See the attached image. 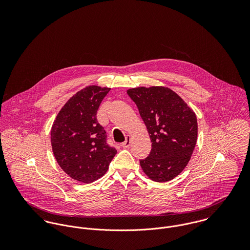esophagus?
Listing matches in <instances>:
<instances>
[{
  "instance_id": "esophagus-1",
  "label": "esophagus",
  "mask_w": 250,
  "mask_h": 250,
  "mask_svg": "<svg viewBox=\"0 0 250 250\" xmlns=\"http://www.w3.org/2000/svg\"><path fill=\"white\" fill-rule=\"evenodd\" d=\"M130 144H131V137H130V136H127V137H126V141L121 144V146H122L123 148H127V147L130 146Z\"/></svg>"
}]
</instances>
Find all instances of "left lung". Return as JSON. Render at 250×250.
<instances>
[{"instance_id":"1","label":"left lung","mask_w":250,"mask_h":250,"mask_svg":"<svg viewBox=\"0 0 250 250\" xmlns=\"http://www.w3.org/2000/svg\"><path fill=\"white\" fill-rule=\"evenodd\" d=\"M147 128L152 148L141 160L143 172L155 182L178 176L190 160L197 141L194 111L176 92L165 86L127 90Z\"/></svg>"}]
</instances>
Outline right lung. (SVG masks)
Here are the masks:
<instances>
[{"label":"right lung","mask_w":250,"mask_h":250,"mask_svg":"<svg viewBox=\"0 0 250 250\" xmlns=\"http://www.w3.org/2000/svg\"><path fill=\"white\" fill-rule=\"evenodd\" d=\"M108 87L88 85L78 91L58 113L51 130L54 156L62 169L81 183L101 178L116 154L96 113Z\"/></svg>","instance_id":"obj_1"}]
</instances>
